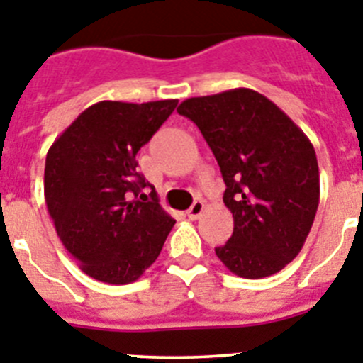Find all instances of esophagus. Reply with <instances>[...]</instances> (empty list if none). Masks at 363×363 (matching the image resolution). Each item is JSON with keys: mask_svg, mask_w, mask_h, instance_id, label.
Masks as SVG:
<instances>
[{"mask_svg": "<svg viewBox=\"0 0 363 363\" xmlns=\"http://www.w3.org/2000/svg\"><path fill=\"white\" fill-rule=\"evenodd\" d=\"M203 208H205L203 201H194V203H192V207L187 211V218L194 221V219H198L199 216H201Z\"/></svg>", "mask_w": 363, "mask_h": 363, "instance_id": "obj_1", "label": "esophagus"}]
</instances>
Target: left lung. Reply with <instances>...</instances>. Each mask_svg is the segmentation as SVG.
<instances>
[{"label":"left lung","instance_id":"left-lung-1","mask_svg":"<svg viewBox=\"0 0 363 363\" xmlns=\"http://www.w3.org/2000/svg\"><path fill=\"white\" fill-rule=\"evenodd\" d=\"M199 128L227 185L234 232L216 255L232 274L281 272L304 247L320 199L313 144L281 108L248 88L192 97L178 106Z\"/></svg>","mask_w":363,"mask_h":363}]
</instances>
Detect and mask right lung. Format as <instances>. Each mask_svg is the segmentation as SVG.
I'll return each mask as SVG.
<instances>
[{
	"instance_id": "obj_1",
	"label": "right lung",
	"mask_w": 363,
	"mask_h": 363,
	"mask_svg": "<svg viewBox=\"0 0 363 363\" xmlns=\"http://www.w3.org/2000/svg\"><path fill=\"white\" fill-rule=\"evenodd\" d=\"M176 104V99L97 102L48 149L46 207L65 248L89 277L108 284L136 281L156 261L174 227L155 187L149 196L140 194L151 185L136 172V152Z\"/></svg>"
}]
</instances>
